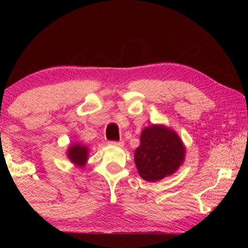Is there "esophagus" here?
<instances>
[{"label": "esophagus", "mask_w": 248, "mask_h": 248, "mask_svg": "<svg viewBox=\"0 0 248 248\" xmlns=\"http://www.w3.org/2000/svg\"><path fill=\"white\" fill-rule=\"evenodd\" d=\"M108 144L109 145H114V146H124V141H109Z\"/></svg>", "instance_id": "esophagus-1"}]
</instances>
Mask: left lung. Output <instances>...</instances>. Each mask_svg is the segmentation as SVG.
<instances>
[{
    "label": "left lung",
    "mask_w": 248,
    "mask_h": 248,
    "mask_svg": "<svg viewBox=\"0 0 248 248\" xmlns=\"http://www.w3.org/2000/svg\"><path fill=\"white\" fill-rule=\"evenodd\" d=\"M185 156L186 148L178 133L157 124L142 130L140 145L134 151V163L142 178L155 183L175 174Z\"/></svg>",
    "instance_id": "8db88e82"
}]
</instances>
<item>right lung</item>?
Masks as SVG:
<instances>
[{
	"label": "right lung",
	"instance_id": "right-lung-1",
	"mask_svg": "<svg viewBox=\"0 0 248 248\" xmlns=\"http://www.w3.org/2000/svg\"><path fill=\"white\" fill-rule=\"evenodd\" d=\"M89 146L79 143V142H73L66 150V156H68L69 161L79 169L86 165L87 161H89Z\"/></svg>",
	"mask_w": 248,
	"mask_h": 248
}]
</instances>
